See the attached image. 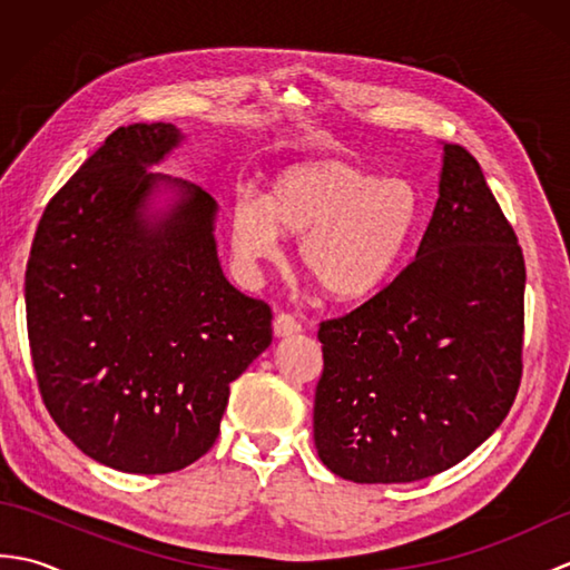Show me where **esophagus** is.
I'll list each match as a JSON object with an SVG mask.
<instances>
[{"instance_id": "1", "label": "esophagus", "mask_w": 570, "mask_h": 570, "mask_svg": "<svg viewBox=\"0 0 570 570\" xmlns=\"http://www.w3.org/2000/svg\"><path fill=\"white\" fill-rule=\"evenodd\" d=\"M301 333V323L298 318H294L292 313H278L274 318V335L276 337H288V335H296Z\"/></svg>"}]
</instances>
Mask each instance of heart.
<instances>
[{
  "label": "heart",
  "mask_w": 570,
  "mask_h": 570,
  "mask_svg": "<svg viewBox=\"0 0 570 570\" xmlns=\"http://www.w3.org/2000/svg\"><path fill=\"white\" fill-rule=\"evenodd\" d=\"M423 223V196L402 178L343 159L296 164L264 200L239 198L229 245L245 269L278 259V233L298 239L301 269L337 301L370 298L392 282Z\"/></svg>",
  "instance_id": "b5f03b06"
}]
</instances>
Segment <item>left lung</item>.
Returning <instances> with one entry per match:
<instances>
[{
  "instance_id": "obj_1",
  "label": "left lung",
  "mask_w": 570,
  "mask_h": 570,
  "mask_svg": "<svg viewBox=\"0 0 570 570\" xmlns=\"http://www.w3.org/2000/svg\"><path fill=\"white\" fill-rule=\"evenodd\" d=\"M527 266L480 164L443 144L416 257L360 308L323 321L313 439L343 480L453 468L510 414L522 382Z\"/></svg>"
}]
</instances>
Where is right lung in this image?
<instances>
[{"mask_svg":"<svg viewBox=\"0 0 570 570\" xmlns=\"http://www.w3.org/2000/svg\"><path fill=\"white\" fill-rule=\"evenodd\" d=\"M180 139L166 122L115 129L46 205L23 282L48 414L85 455L139 475L208 453L229 384L272 345V308L217 259V203L147 171ZM159 185L179 198L147 216Z\"/></svg>","mask_w":570,"mask_h":570,"instance_id":"obj_1","label":"right lung"}]
</instances>
